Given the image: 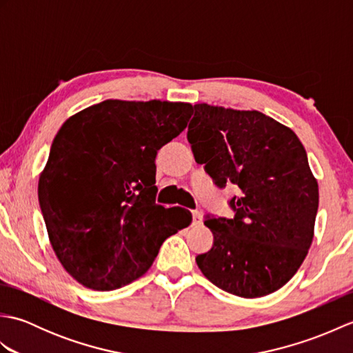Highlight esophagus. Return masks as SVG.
<instances>
[{"mask_svg": "<svg viewBox=\"0 0 353 353\" xmlns=\"http://www.w3.org/2000/svg\"><path fill=\"white\" fill-rule=\"evenodd\" d=\"M192 224H194V226H200V224H201V212L192 211Z\"/></svg>", "mask_w": 353, "mask_h": 353, "instance_id": "34e87169", "label": "esophagus"}]
</instances>
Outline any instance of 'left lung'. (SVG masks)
<instances>
[{
  "label": "left lung",
  "instance_id": "obj_1",
  "mask_svg": "<svg viewBox=\"0 0 353 353\" xmlns=\"http://www.w3.org/2000/svg\"><path fill=\"white\" fill-rule=\"evenodd\" d=\"M188 141L219 186L232 182V220L208 216L212 249L196 262L206 279L238 297L282 288L308 254L319 183L301 139L258 110L194 104Z\"/></svg>",
  "mask_w": 353,
  "mask_h": 353
}]
</instances>
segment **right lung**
Segmentation results:
<instances>
[{
    "mask_svg": "<svg viewBox=\"0 0 353 353\" xmlns=\"http://www.w3.org/2000/svg\"><path fill=\"white\" fill-rule=\"evenodd\" d=\"M191 115L182 101L106 100L62 124L37 196L52 250L74 281L97 291L129 285L165 239L190 226V211L154 203V159Z\"/></svg>",
    "mask_w": 353,
    "mask_h": 353,
    "instance_id": "obj_1",
    "label": "right lung"
}]
</instances>
